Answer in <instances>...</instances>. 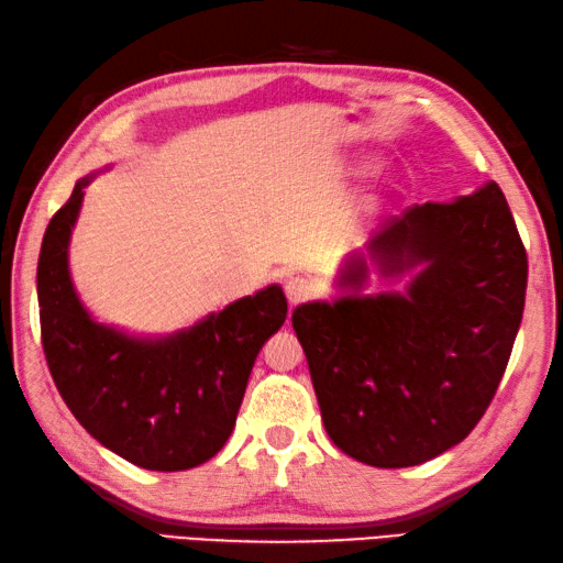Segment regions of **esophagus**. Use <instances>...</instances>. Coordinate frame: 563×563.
I'll return each mask as SVG.
<instances>
[{
	"instance_id": "1",
	"label": "esophagus",
	"mask_w": 563,
	"mask_h": 563,
	"mask_svg": "<svg viewBox=\"0 0 563 563\" xmlns=\"http://www.w3.org/2000/svg\"><path fill=\"white\" fill-rule=\"evenodd\" d=\"M284 291H286V299H289L291 306H299V303L311 299L313 286L306 282L303 277H291V279H286Z\"/></svg>"
}]
</instances>
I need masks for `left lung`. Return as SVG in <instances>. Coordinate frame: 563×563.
Instances as JSON below:
<instances>
[{
  "mask_svg": "<svg viewBox=\"0 0 563 563\" xmlns=\"http://www.w3.org/2000/svg\"><path fill=\"white\" fill-rule=\"evenodd\" d=\"M412 272L405 292L360 295L366 260ZM331 303L294 309L323 427L375 468H409L461 443L497 391L522 323L527 252L495 181L391 216L347 254Z\"/></svg>",
  "mask_w": 563,
  "mask_h": 563,
  "instance_id": "left-lung-1",
  "label": "left lung"
}]
</instances>
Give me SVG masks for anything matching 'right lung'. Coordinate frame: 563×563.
<instances>
[{
  "label": "right lung",
  "mask_w": 563,
  "mask_h": 563,
  "mask_svg": "<svg viewBox=\"0 0 563 563\" xmlns=\"http://www.w3.org/2000/svg\"><path fill=\"white\" fill-rule=\"evenodd\" d=\"M92 178H80L41 242L36 289L51 377L104 449L146 471L196 468L235 429L254 360L286 321V296L272 284L166 338L98 323L68 269L70 232Z\"/></svg>",
  "instance_id": "add662e5"
}]
</instances>
